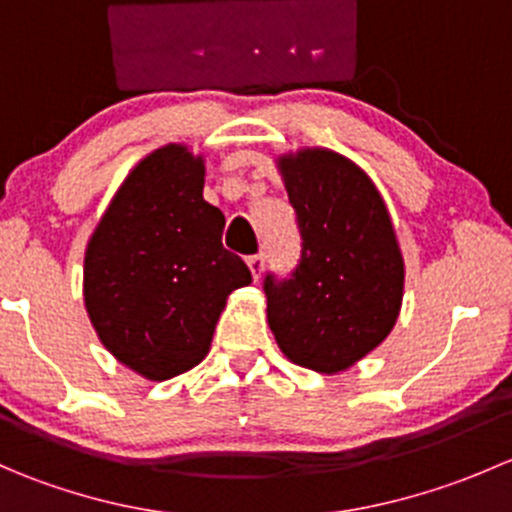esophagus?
<instances>
[{"mask_svg":"<svg viewBox=\"0 0 512 512\" xmlns=\"http://www.w3.org/2000/svg\"><path fill=\"white\" fill-rule=\"evenodd\" d=\"M247 267H250V272H252V277H260L262 275V270H265V255H262V252H257V255H250L247 257Z\"/></svg>","mask_w":512,"mask_h":512,"instance_id":"1","label":"esophagus"}]
</instances>
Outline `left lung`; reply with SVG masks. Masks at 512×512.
Instances as JSON below:
<instances>
[{
  "label": "left lung",
  "instance_id": "left-lung-1",
  "mask_svg": "<svg viewBox=\"0 0 512 512\" xmlns=\"http://www.w3.org/2000/svg\"><path fill=\"white\" fill-rule=\"evenodd\" d=\"M302 237L289 275L262 289L277 344L294 364L337 374L379 347L404 297V260L369 175L332 151L280 160Z\"/></svg>",
  "mask_w": 512,
  "mask_h": 512
}]
</instances>
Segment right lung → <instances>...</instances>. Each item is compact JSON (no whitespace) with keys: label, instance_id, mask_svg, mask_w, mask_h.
I'll use <instances>...</instances> for the list:
<instances>
[{"label":"right lung","instance_id":"obj_1","mask_svg":"<svg viewBox=\"0 0 512 512\" xmlns=\"http://www.w3.org/2000/svg\"><path fill=\"white\" fill-rule=\"evenodd\" d=\"M205 168L183 146L143 158L108 205L84 260V299L106 349L163 381L205 359L232 289L250 270L223 247Z\"/></svg>","mask_w":512,"mask_h":512}]
</instances>
